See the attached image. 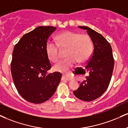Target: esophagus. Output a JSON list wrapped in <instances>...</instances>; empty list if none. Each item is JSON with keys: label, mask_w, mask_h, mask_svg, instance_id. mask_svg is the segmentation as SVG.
I'll use <instances>...</instances> for the list:
<instances>
[{"label": "esophagus", "mask_w": 128, "mask_h": 128, "mask_svg": "<svg viewBox=\"0 0 128 128\" xmlns=\"http://www.w3.org/2000/svg\"><path fill=\"white\" fill-rule=\"evenodd\" d=\"M62 80H67V81H70V80H72V78H71L70 76H67V75L63 74L62 77Z\"/></svg>", "instance_id": "1"}]
</instances>
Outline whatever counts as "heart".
<instances>
[{
    "instance_id": "1",
    "label": "heart",
    "mask_w": 128,
    "mask_h": 128,
    "mask_svg": "<svg viewBox=\"0 0 128 128\" xmlns=\"http://www.w3.org/2000/svg\"><path fill=\"white\" fill-rule=\"evenodd\" d=\"M56 44L48 42L46 52L48 59L56 62L60 58L59 48L66 49L65 59L61 60L54 67L57 72H64L78 62H84L89 59L92 52L91 39L86 34H80L66 31L60 33L55 39Z\"/></svg>"
}]
</instances>
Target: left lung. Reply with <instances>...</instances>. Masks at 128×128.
Returning a JSON list of instances; mask_svg holds the SVG:
<instances>
[{
	"label": "left lung",
	"mask_w": 128,
	"mask_h": 128,
	"mask_svg": "<svg viewBox=\"0 0 128 128\" xmlns=\"http://www.w3.org/2000/svg\"><path fill=\"white\" fill-rule=\"evenodd\" d=\"M78 27L87 30L94 49L86 66L89 75L73 94L79 100L88 102L100 97L107 90L112 79L114 61L110 43L101 34L86 26Z\"/></svg>",
	"instance_id": "obj_1"
}]
</instances>
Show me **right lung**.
I'll return each mask as SVG.
<instances>
[{
  "instance_id": "right-lung-1",
  "label": "right lung",
  "mask_w": 128,
  "mask_h": 128,
  "mask_svg": "<svg viewBox=\"0 0 128 128\" xmlns=\"http://www.w3.org/2000/svg\"><path fill=\"white\" fill-rule=\"evenodd\" d=\"M56 30L40 26L25 34L15 45L10 70L18 93L28 102L40 104L48 100L60 84V72L47 74L51 64L46 52L48 39Z\"/></svg>"
}]
</instances>
